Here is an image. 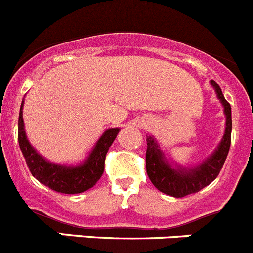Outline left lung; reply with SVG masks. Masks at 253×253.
<instances>
[{"instance_id": "left-lung-1", "label": "left lung", "mask_w": 253, "mask_h": 253, "mask_svg": "<svg viewBox=\"0 0 253 253\" xmlns=\"http://www.w3.org/2000/svg\"><path fill=\"white\" fill-rule=\"evenodd\" d=\"M211 85L215 90L217 98L223 106V113L226 116V128L218 143L217 149L195 166H183L166 159L161 146L152 135L146 136V171L155 188L166 195L174 198H183L193 194L214 180L226 161L231 146L232 112L231 104L226 101L222 89L213 79Z\"/></svg>"}]
</instances>
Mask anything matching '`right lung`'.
<instances>
[{
	"instance_id": "right-lung-1",
	"label": "right lung",
	"mask_w": 253,
	"mask_h": 253,
	"mask_svg": "<svg viewBox=\"0 0 253 253\" xmlns=\"http://www.w3.org/2000/svg\"><path fill=\"white\" fill-rule=\"evenodd\" d=\"M22 107L24 101L19 115V145L29 170L36 180L63 194H78L94 186L103 174L107 151L117 137L120 128L106 129L82 163L76 165L53 163L39 154L27 140Z\"/></svg>"
}]
</instances>
